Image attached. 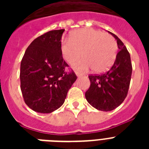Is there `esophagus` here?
<instances>
[{
	"label": "esophagus",
	"instance_id": "esophagus-1",
	"mask_svg": "<svg viewBox=\"0 0 149 149\" xmlns=\"http://www.w3.org/2000/svg\"><path fill=\"white\" fill-rule=\"evenodd\" d=\"M75 74H76V75L78 76V77H81V76H83V74L79 73V72H75Z\"/></svg>",
	"mask_w": 149,
	"mask_h": 149
}]
</instances>
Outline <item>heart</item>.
I'll list each match as a JSON object with an SVG mask.
<instances>
[{"instance_id": "heart-1", "label": "heart", "mask_w": 149, "mask_h": 149, "mask_svg": "<svg viewBox=\"0 0 149 149\" xmlns=\"http://www.w3.org/2000/svg\"><path fill=\"white\" fill-rule=\"evenodd\" d=\"M63 59L78 71H88L90 68L95 72L107 70L115 61L118 52V45L113 36L101 30L82 28L72 33L70 39L63 41L60 46Z\"/></svg>"}]
</instances>
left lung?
<instances>
[{
    "label": "left lung",
    "mask_w": 149,
    "mask_h": 149,
    "mask_svg": "<svg viewBox=\"0 0 149 149\" xmlns=\"http://www.w3.org/2000/svg\"><path fill=\"white\" fill-rule=\"evenodd\" d=\"M117 40L119 51L113 65L107 72L89 76L90 86L85 93L89 104L97 110L110 111L119 107L128 93L132 74L131 56L117 36L109 32Z\"/></svg>",
    "instance_id": "obj_1"
}]
</instances>
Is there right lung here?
Returning <instances> with one entry per match:
<instances>
[{"instance_id":"1","label":"right lung","mask_w":149,"mask_h":149,"mask_svg":"<svg viewBox=\"0 0 149 149\" xmlns=\"http://www.w3.org/2000/svg\"><path fill=\"white\" fill-rule=\"evenodd\" d=\"M64 29L51 30L30 43L21 62V90L26 104L36 112L49 113L63 105L76 81L63 60L60 46Z\"/></svg>"}]
</instances>
